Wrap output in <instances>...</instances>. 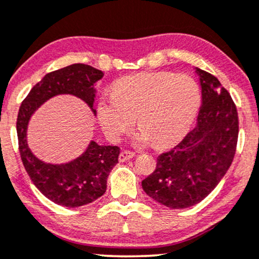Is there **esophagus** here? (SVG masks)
I'll return each mask as SVG.
<instances>
[{
  "label": "esophagus",
  "instance_id": "obj_1",
  "mask_svg": "<svg viewBox=\"0 0 259 259\" xmlns=\"http://www.w3.org/2000/svg\"><path fill=\"white\" fill-rule=\"evenodd\" d=\"M135 156V153L134 152H130V150H123V152H120L119 154V161H126V160L132 159Z\"/></svg>",
  "mask_w": 259,
  "mask_h": 259
}]
</instances>
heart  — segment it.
I'll return each instance as SVG.
<instances>
[{
    "instance_id": "1",
    "label": "heart",
    "mask_w": 259,
    "mask_h": 259,
    "mask_svg": "<svg viewBox=\"0 0 259 259\" xmlns=\"http://www.w3.org/2000/svg\"><path fill=\"white\" fill-rule=\"evenodd\" d=\"M201 87L188 74L141 73L119 78L113 94L98 103V119L107 139L118 141L137 123L140 143L165 147L181 140L201 109Z\"/></svg>"
}]
</instances>
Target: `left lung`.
Here are the masks:
<instances>
[{"label":"left lung","mask_w":259,"mask_h":259,"mask_svg":"<svg viewBox=\"0 0 259 259\" xmlns=\"http://www.w3.org/2000/svg\"><path fill=\"white\" fill-rule=\"evenodd\" d=\"M202 88L197 124L181 142L160 154L142 181L149 197L172 209L192 207L217 188L237 150L239 119L234 101L214 75L196 68Z\"/></svg>","instance_id":"obj_1"}]
</instances>
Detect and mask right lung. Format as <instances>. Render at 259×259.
<instances>
[{
	"instance_id": "add662e5",
	"label": "right lung",
	"mask_w": 259,
	"mask_h": 259,
	"mask_svg": "<svg viewBox=\"0 0 259 259\" xmlns=\"http://www.w3.org/2000/svg\"><path fill=\"white\" fill-rule=\"evenodd\" d=\"M103 76V71L83 63L51 71L29 91L19 109L16 132L24 167L39 191L56 204L76 208L105 194L107 177L118 162L119 147L99 146L92 141L80 158L62 165H51L35 158L29 150L26 140L28 120L42 103L58 94L76 96L93 110L94 83Z\"/></svg>"
}]
</instances>
